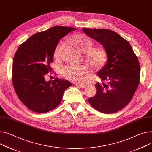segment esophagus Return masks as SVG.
<instances>
[{
	"label": "esophagus",
	"instance_id": "obj_1",
	"mask_svg": "<svg viewBox=\"0 0 152 152\" xmlns=\"http://www.w3.org/2000/svg\"><path fill=\"white\" fill-rule=\"evenodd\" d=\"M77 87H78V88H85L86 87V85H82V84H78V83H76L75 85Z\"/></svg>",
	"mask_w": 152,
	"mask_h": 152
}]
</instances>
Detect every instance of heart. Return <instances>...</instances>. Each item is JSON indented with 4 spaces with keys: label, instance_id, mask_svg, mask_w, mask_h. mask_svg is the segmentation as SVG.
Instances as JSON below:
<instances>
[{
    "label": "heart",
    "instance_id": "1",
    "mask_svg": "<svg viewBox=\"0 0 152 152\" xmlns=\"http://www.w3.org/2000/svg\"><path fill=\"white\" fill-rule=\"evenodd\" d=\"M70 40L80 51L85 53L88 61L93 67H100L104 64L106 60L105 50L101 46L92 48L93 42L86 34H77ZM64 45V42L61 41L56 45L53 53L56 60L61 58ZM61 72L63 75L69 80L74 82H83L85 75L88 72V67L85 64H69L62 67Z\"/></svg>",
    "mask_w": 152,
    "mask_h": 152
}]
</instances>
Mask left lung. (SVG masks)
Masks as SVG:
<instances>
[{
  "label": "left lung",
  "mask_w": 152,
  "mask_h": 152,
  "mask_svg": "<svg viewBox=\"0 0 152 152\" xmlns=\"http://www.w3.org/2000/svg\"><path fill=\"white\" fill-rule=\"evenodd\" d=\"M82 30L102 45L108 56L106 65L97 72L101 82L95 85L96 94L89 98L88 102L101 113H115L131 101L139 84L137 56L130 43L113 30L88 28Z\"/></svg>",
  "instance_id": "8db88e82"
}]
</instances>
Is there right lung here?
Returning <instances> with one entry per match:
<instances>
[{
  "label": "right lung",
  "instance_id": "right-lung-1",
  "mask_svg": "<svg viewBox=\"0 0 152 152\" xmlns=\"http://www.w3.org/2000/svg\"><path fill=\"white\" fill-rule=\"evenodd\" d=\"M77 28L55 26L33 34L18 48L13 58L12 82L20 100L29 110L49 112L58 106L72 83L58 78L45 81L59 40Z\"/></svg>",
  "mask_w": 152,
  "mask_h": 152
}]
</instances>
